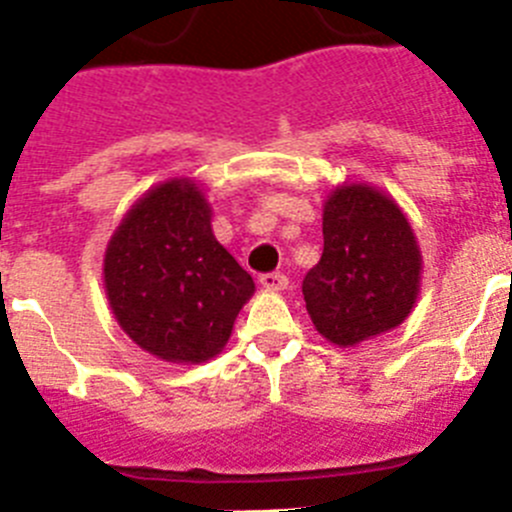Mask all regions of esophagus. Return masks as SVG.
Here are the masks:
<instances>
[{
    "label": "esophagus",
    "instance_id": "34e87169",
    "mask_svg": "<svg viewBox=\"0 0 512 512\" xmlns=\"http://www.w3.org/2000/svg\"><path fill=\"white\" fill-rule=\"evenodd\" d=\"M289 279L284 277V274H279V271H271V274H261V287L269 289V292H282V289H287Z\"/></svg>",
    "mask_w": 512,
    "mask_h": 512
}]
</instances>
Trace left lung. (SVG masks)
<instances>
[{"label":"left lung","mask_w":512,"mask_h":512,"mask_svg":"<svg viewBox=\"0 0 512 512\" xmlns=\"http://www.w3.org/2000/svg\"><path fill=\"white\" fill-rule=\"evenodd\" d=\"M423 256L390 194L341 184L323 205V256L302 282L307 312L333 346H356L397 328L413 312Z\"/></svg>","instance_id":"8db88e82"}]
</instances>
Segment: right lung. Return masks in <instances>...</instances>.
Listing matches in <instances>:
<instances>
[{"instance_id": "add662e5", "label": "right lung", "mask_w": 512, "mask_h": 512, "mask_svg": "<svg viewBox=\"0 0 512 512\" xmlns=\"http://www.w3.org/2000/svg\"><path fill=\"white\" fill-rule=\"evenodd\" d=\"M102 274L120 328L171 364L220 354L256 292L251 274L212 233L210 202L187 176L156 184L125 212Z\"/></svg>"}]
</instances>
